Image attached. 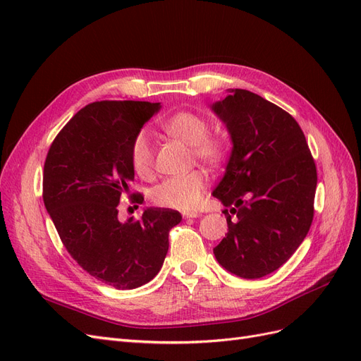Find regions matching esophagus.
<instances>
[{"label": "esophagus", "mask_w": 361, "mask_h": 361, "mask_svg": "<svg viewBox=\"0 0 361 361\" xmlns=\"http://www.w3.org/2000/svg\"><path fill=\"white\" fill-rule=\"evenodd\" d=\"M200 214L199 212H183L182 216L183 218H197Z\"/></svg>", "instance_id": "34e87169"}]
</instances>
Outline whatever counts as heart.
<instances>
[{
  "mask_svg": "<svg viewBox=\"0 0 361 361\" xmlns=\"http://www.w3.org/2000/svg\"><path fill=\"white\" fill-rule=\"evenodd\" d=\"M167 133L192 146L194 155L200 161L218 164L224 158V143L209 137V123L199 114L183 111L174 114L164 123ZM130 164L140 176H147L154 167V147L147 130L138 133L130 145ZM209 178L203 170H192L182 176L166 179L152 191L154 203L170 209L191 211L202 202Z\"/></svg>",
  "mask_w": 361,
  "mask_h": 361,
  "instance_id": "1",
  "label": "heart"
}]
</instances>
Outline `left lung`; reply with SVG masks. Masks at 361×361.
<instances>
[{"instance_id": "1", "label": "left lung", "mask_w": 361, "mask_h": 361, "mask_svg": "<svg viewBox=\"0 0 361 361\" xmlns=\"http://www.w3.org/2000/svg\"><path fill=\"white\" fill-rule=\"evenodd\" d=\"M232 140L226 173L214 197L228 231L214 248L224 269L260 279L286 264L313 220L316 167L295 118L264 97L231 89L211 105Z\"/></svg>"}]
</instances>
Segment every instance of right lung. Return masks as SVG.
Returning a JSON list of instances; mask_svg holds the SVG:
<instances>
[{
  "mask_svg": "<svg viewBox=\"0 0 361 361\" xmlns=\"http://www.w3.org/2000/svg\"><path fill=\"white\" fill-rule=\"evenodd\" d=\"M159 110V102L140 101L84 106L52 141L43 169V203L61 243L84 271L116 289L140 288L158 274L170 228L182 220L164 207H147L138 221L117 216L134 180L130 145Z\"/></svg>",
  "mask_w": 361,
  "mask_h": 361,
  "instance_id": "obj_1",
  "label": "right lung"
}]
</instances>
